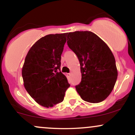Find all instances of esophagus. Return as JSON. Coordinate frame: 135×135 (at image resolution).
Instances as JSON below:
<instances>
[{
    "mask_svg": "<svg viewBox=\"0 0 135 135\" xmlns=\"http://www.w3.org/2000/svg\"><path fill=\"white\" fill-rule=\"evenodd\" d=\"M71 75V73H68V76H70Z\"/></svg>",
    "mask_w": 135,
    "mask_h": 135,
    "instance_id": "34e87169",
    "label": "esophagus"
}]
</instances>
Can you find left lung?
Listing matches in <instances>:
<instances>
[{"instance_id": "8db88e82", "label": "left lung", "mask_w": 135, "mask_h": 135, "mask_svg": "<svg viewBox=\"0 0 135 135\" xmlns=\"http://www.w3.org/2000/svg\"><path fill=\"white\" fill-rule=\"evenodd\" d=\"M67 43L80 62L81 80L75 87L77 92L87 102L104 101L112 91L118 75L111 50L90 31L69 32Z\"/></svg>"}]
</instances>
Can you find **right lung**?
Here are the masks:
<instances>
[{"mask_svg": "<svg viewBox=\"0 0 135 135\" xmlns=\"http://www.w3.org/2000/svg\"><path fill=\"white\" fill-rule=\"evenodd\" d=\"M67 35L44 36L32 45L25 57L22 71L24 87L34 101L44 107L61 103L70 86L60 71Z\"/></svg>", "mask_w": 135, "mask_h": 135, "instance_id": "1", "label": "right lung"}]
</instances>
